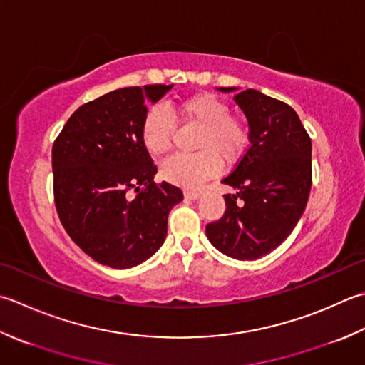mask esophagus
Segmentation results:
<instances>
[{"label": "esophagus", "instance_id": "esophagus-1", "mask_svg": "<svg viewBox=\"0 0 365 365\" xmlns=\"http://www.w3.org/2000/svg\"><path fill=\"white\" fill-rule=\"evenodd\" d=\"M199 196H201V191H196V190L185 191V197H188V199H197Z\"/></svg>", "mask_w": 365, "mask_h": 365}]
</instances>
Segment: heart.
Masks as SVG:
<instances>
[{
  "instance_id": "1",
  "label": "heart",
  "mask_w": 365,
  "mask_h": 365,
  "mask_svg": "<svg viewBox=\"0 0 365 365\" xmlns=\"http://www.w3.org/2000/svg\"><path fill=\"white\" fill-rule=\"evenodd\" d=\"M185 125H197L195 153H177L161 163V175L182 187H197L215 177L221 161L232 166L245 155L250 131L244 120L231 115V107L212 93H199L177 104ZM177 121L166 106L155 104L140 125L142 144L152 155H163L173 145Z\"/></svg>"
}]
</instances>
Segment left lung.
Here are the masks:
<instances>
[{
    "instance_id": "left-lung-1",
    "label": "left lung",
    "mask_w": 365,
    "mask_h": 365,
    "mask_svg": "<svg viewBox=\"0 0 365 365\" xmlns=\"http://www.w3.org/2000/svg\"><path fill=\"white\" fill-rule=\"evenodd\" d=\"M234 101L248 118L250 145L221 180L234 192L225 195V215L205 234L221 253L253 261L280 245L302 215L312 188V139L287 103L252 88Z\"/></svg>"
}]
</instances>
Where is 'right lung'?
Returning <instances> with one entry per match:
<instances>
[{
    "instance_id": "1",
    "label": "right lung",
    "mask_w": 365,
    "mask_h": 365,
    "mask_svg": "<svg viewBox=\"0 0 365 365\" xmlns=\"http://www.w3.org/2000/svg\"><path fill=\"white\" fill-rule=\"evenodd\" d=\"M173 85L126 87L83 104L52 147L53 201L69 237L90 258L113 269L148 259L168 232L180 188L156 183V164L142 144L148 101Z\"/></svg>"
}]
</instances>
